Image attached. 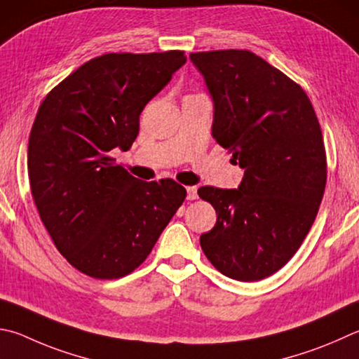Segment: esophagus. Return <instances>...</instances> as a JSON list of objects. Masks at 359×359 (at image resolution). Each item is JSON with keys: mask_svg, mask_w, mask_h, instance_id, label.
Here are the masks:
<instances>
[{"mask_svg": "<svg viewBox=\"0 0 359 359\" xmlns=\"http://www.w3.org/2000/svg\"><path fill=\"white\" fill-rule=\"evenodd\" d=\"M187 198L190 199V201H194V199H198L199 196H198V187H187Z\"/></svg>", "mask_w": 359, "mask_h": 359, "instance_id": "34e87169", "label": "esophagus"}]
</instances>
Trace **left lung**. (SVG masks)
<instances>
[{
    "instance_id": "obj_1",
    "label": "left lung",
    "mask_w": 359,
    "mask_h": 359,
    "mask_svg": "<svg viewBox=\"0 0 359 359\" xmlns=\"http://www.w3.org/2000/svg\"><path fill=\"white\" fill-rule=\"evenodd\" d=\"M213 102L212 136L245 169L237 190L201 187L217 224L199 242L237 281L276 273L308 236L327 184L322 130L304 90L248 50L191 53Z\"/></svg>"
}]
</instances>
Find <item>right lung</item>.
Instances as JSON below:
<instances>
[{
  "label": "right lung",
  "mask_w": 359,
  "mask_h": 359,
  "mask_svg": "<svg viewBox=\"0 0 359 359\" xmlns=\"http://www.w3.org/2000/svg\"><path fill=\"white\" fill-rule=\"evenodd\" d=\"M185 62L184 51L94 57L39 108L28 142L31 193L57 251L84 275L132 273L187 196L177 182H142L109 157L132 147L142 109Z\"/></svg>",
  "instance_id": "right-lung-1"
}]
</instances>
